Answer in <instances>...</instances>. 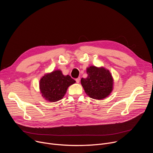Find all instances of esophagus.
I'll return each instance as SVG.
<instances>
[{
    "label": "esophagus",
    "mask_w": 153,
    "mask_h": 153,
    "mask_svg": "<svg viewBox=\"0 0 153 153\" xmlns=\"http://www.w3.org/2000/svg\"><path fill=\"white\" fill-rule=\"evenodd\" d=\"M80 77H78V78L76 79V82H77V83H79V82H80Z\"/></svg>",
    "instance_id": "1"
}]
</instances>
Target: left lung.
Returning a JSON list of instances; mask_svg holds the SVG:
<instances>
[{
	"mask_svg": "<svg viewBox=\"0 0 153 153\" xmlns=\"http://www.w3.org/2000/svg\"><path fill=\"white\" fill-rule=\"evenodd\" d=\"M86 78L81 79V84L90 97L97 100L103 99L113 90V79L108 70L103 67L90 66L86 68Z\"/></svg>",
	"mask_w": 153,
	"mask_h": 153,
	"instance_id": "obj_1",
	"label": "left lung"
}]
</instances>
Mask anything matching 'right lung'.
<instances>
[{
	"instance_id": "right-lung-1",
	"label": "right lung",
	"mask_w": 153,
	"mask_h": 153,
	"mask_svg": "<svg viewBox=\"0 0 153 153\" xmlns=\"http://www.w3.org/2000/svg\"><path fill=\"white\" fill-rule=\"evenodd\" d=\"M75 82L69 75L64 76L60 70H55L40 79L39 88L43 97L49 102H54L61 100L68 87Z\"/></svg>"
}]
</instances>
